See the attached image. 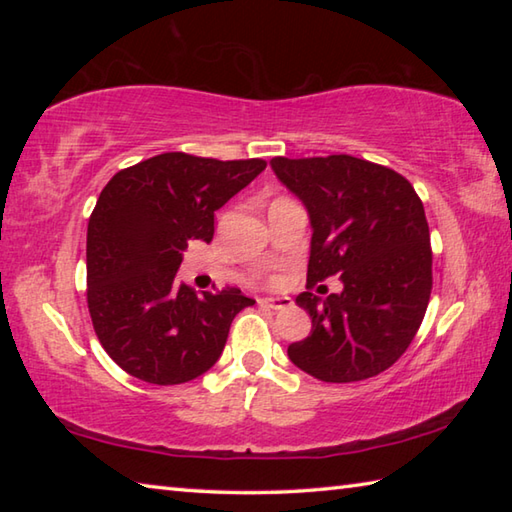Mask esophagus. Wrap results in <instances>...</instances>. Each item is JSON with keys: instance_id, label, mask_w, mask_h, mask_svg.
<instances>
[{"instance_id": "obj_1", "label": "esophagus", "mask_w": 512, "mask_h": 512, "mask_svg": "<svg viewBox=\"0 0 512 512\" xmlns=\"http://www.w3.org/2000/svg\"><path fill=\"white\" fill-rule=\"evenodd\" d=\"M259 305L275 309V311H282V309H289L293 302H291V298H259Z\"/></svg>"}]
</instances>
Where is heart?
<instances>
[{
    "label": "heart",
    "mask_w": 512,
    "mask_h": 512,
    "mask_svg": "<svg viewBox=\"0 0 512 512\" xmlns=\"http://www.w3.org/2000/svg\"><path fill=\"white\" fill-rule=\"evenodd\" d=\"M271 282H282V273H273L271 275Z\"/></svg>",
    "instance_id": "b5f03b06"
}]
</instances>
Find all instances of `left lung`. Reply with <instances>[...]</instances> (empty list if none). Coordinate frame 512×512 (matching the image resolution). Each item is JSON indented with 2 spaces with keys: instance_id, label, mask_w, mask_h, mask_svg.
I'll list each match as a JSON object with an SVG mask.
<instances>
[{
  "instance_id": "left-lung-1",
  "label": "left lung",
  "mask_w": 512,
  "mask_h": 512,
  "mask_svg": "<svg viewBox=\"0 0 512 512\" xmlns=\"http://www.w3.org/2000/svg\"><path fill=\"white\" fill-rule=\"evenodd\" d=\"M275 176L305 203L307 289L339 275L341 293L296 298L311 334L289 359L320 381L379 375L409 348L431 296V241L420 196L402 173L354 155L273 158Z\"/></svg>"
}]
</instances>
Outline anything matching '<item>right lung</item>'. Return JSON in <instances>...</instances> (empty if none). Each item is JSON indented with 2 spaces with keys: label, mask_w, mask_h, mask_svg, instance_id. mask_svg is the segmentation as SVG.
Returning a JSON list of instances; mask_svg holds the SVG:
<instances>
[{
  "label": "right lung",
  "mask_w": 512,
  "mask_h": 512,
  "mask_svg": "<svg viewBox=\"0 0 512 512\" xmlns=\"http://www.w3.org/2000/svg\"><path fill=\"white\" fill-rule=\"evenodd\" d=\"M266 169V160L160 153L117 171L88 223V309L121 370L158 386L192 381L219 361L241 309L237 287L176 282L183 250L214 237V212Z\"/></svg>",
  "instance_id": "obj_1"
}]
</instances>
